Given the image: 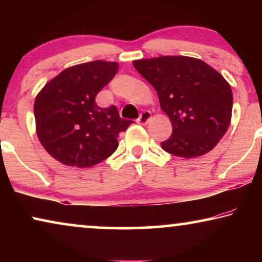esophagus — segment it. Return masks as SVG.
<instances>
[{
    "label": "esophagus",
    "instance_id": "34e87169",
    "mask_svg": "<svg viewBox=\"0 0 262 262\" xmlns=\"http://www.w3.org/2000/svg\"><path fill=\"white\" fill-rule=\"evenodd\" d=\"M151 119V113L149 112V111H144V112L141 113V116L137 119V123L141 124V125H145L148 124V121Z\"/></svg>",
    "mask_w": 262,
    "mask_h": 262
}]
</instances>
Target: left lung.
Returning <instances> with one entry per match:
<instances>
[{
    "instance_id": "8db88e82",
    "label": "left lung",
    "mask_w": 262,
    "mask_h": 262,
    "mask_svg": "<svg viewBox=\"0 0 262 262\" xmlns=\"http://www.w3.org/2000/svg\"><path fill=\"white\" fill-rule=\"evenodd\" d=\"M134 67L154 88L173 132L161 143L164 151L192 159L209 152L228 131L232 92L222 75L203 60L162 56L135 60Z\"/></svg>"
}]
</instances>
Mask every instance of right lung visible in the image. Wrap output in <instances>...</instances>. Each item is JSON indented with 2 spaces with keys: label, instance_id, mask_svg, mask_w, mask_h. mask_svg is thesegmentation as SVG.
Wrapping results in <instances>:
<instances>
[{
  "label": "right lung",
  "instance_id": "1",
  "mask_svg": "<svg viewBox=\"0 0 262 262\" xmlns=\"http://www.w3.org/2000/svg\"><path fill=\"white\" fill-rule=\"evenodd\" d=\"M118 63L94 60L68 68L37 95L34 117L41 145L66 166L85 168L118 148V136L134 121L117 107L101 108L95 96L114 77Z\"/></svg>",
  "mask_w": 262,
  "mask_h": 262
}]
</instances>
